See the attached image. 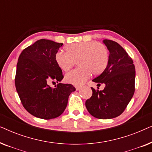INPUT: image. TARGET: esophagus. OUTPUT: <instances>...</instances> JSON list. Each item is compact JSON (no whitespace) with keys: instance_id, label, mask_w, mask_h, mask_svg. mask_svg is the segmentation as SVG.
Masks as SVG:
<instances>
[{"instance_id":"34e87169","label":"esophagus","mask_w":152,"mask_h":152,"mask_svg":"<svg viewBox=\"0 0 152 152\" xmlns=\"http://www.w3.org/2000/svg\"><path fill=\"white\" fill-rule=\"evenodd\" d=\"M75 88H76V90L78 91V90H80V89L81 88V86H77L75 87Z\"/></svg>"}]
</instances>
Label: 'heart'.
<instances>
[{"instance_id":"heart-1","label":"heart","mask_w":152,"mask_h":152,"mask_svg":"<svg viewBox=\"0 0 152 152\" xmlns=\"http://www.w3.org/2000/svg\"><path fill=\"white\" fill-rule=\"evenodd\" d=\"M66 53L58 51L55 55L56 64L60 69L68 71L77 60V69L65 75L67 83L80 86L90 77L91 73L98 75L104 71L109 61L107 47L97 41L74 43L64 47Z\"/></svg>"}]
</instances>
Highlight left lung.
<instances>
[{
  "label": "left lung",
  "instance_id": "left-lung-1",
  "mask_svg": "<svg viewBox=\"0 0 152 152\" xmlns=\"http://www.w3.org/2000/svg\"><path fill=\"white\" fill-rule=\"evenodd\" d=\"M109 51V61L102 73L93 81L104 84L102 91L91 87L93 94L86 101L89 113L98 119H111L123 113L135 91L136 70L133 60L115 41L104 39ZM97 84V85H98Z\"/></svg>",
  "mask_w": 152,
  "mask_h": 152
}]
</instances>
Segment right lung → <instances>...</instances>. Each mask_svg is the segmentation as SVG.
Returning a JSON list of instances; mask_svg holds the SVG:
<instances>
[{
  "label": "right lung",
  "mask_w": 152,
  "mask_h": 152,
  "mask_svg": "<svg viewBox=\"0 0 152 152\" xmlns=\"http://www.w3.org/2000/svg\"><path fill=\"white\" fill-rule=\"evenodd\" d=\"M63 43L40 39L25 48L18 57L15 86L23 106L35 117L50 120L59 117L66 108L73 85L58 83L55 89L50 80L64 78L55 55Z\"/></svg>",
  "instance_id": "right-lung-1"
}]
</instances>
